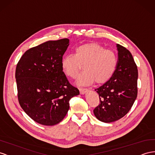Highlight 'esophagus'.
Returning a JSON list of instances; mask_svg holds the SVG:
<instances>
[{"label": "esophagus", "instance_id": "esophagus-1", "mask_svg": "<svg viewBox=\"0 0 155 155\" xmlns=\"http://www.w3.org/2000/svg\"><path fill=\"white\" fill-rule=\"evenodd\" d=\"M87 91H88V89H85V88H82V87L79 88V92H80V93L81 94H85L86 92H87Z\"/></svg>", "mask_w": 155, "mask_h": 155}]
</instances>
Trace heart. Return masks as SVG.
<instances>
[{"label":"heart","mask_w":155,"mask_h":155,"mask_svg":"<svg viewBox=\"0 0 155 155\" xmlns=\"http://www.w3.org/2000/svg\"><path fill=\"white\" fill-rule=\"evenodd\" d=\"M82 64L84 72L78 76V84L86 85L94 81L101 84L114 76L117 66V57L112 50L106 49L97 43L87 42L75 48L74 55H65L61 61L64 73L73 79L77 77Z\"/></svg>","instance_id":"obj_1"}]
</instances>
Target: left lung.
I'll return each instance as SVG.
<instances>
[{
    "mask_svg": "<svg viewBox=\"0 0 155 155\" xmlns=\"http://www.w3.org/2000/svg\"><path fill=\"white\" fill-rule=\"evenodd\" d=\"M118 51L117 66L110 80L95 91L100 104L94 110L99 120L111 123L126 115L134 103L137 95L138 72L136 64L128 50L117 44Z\"/></svg>",
    "mask_w": 155,
    "mask_h": 155,
    "instance_id": "obj_1",
    "label": "left lung"
}]
</instances>
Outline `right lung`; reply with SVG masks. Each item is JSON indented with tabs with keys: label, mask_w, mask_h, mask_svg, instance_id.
<instances>
[{
	"label": "right lung",
	"mask_w": 155,
	"mask_h": 155,
	"mask_svg": "<svg viewBox=\"0 0 155 155\" xmlns=\"http://www.w3.org/2000/svg\"><path fill=\"white\" fill-rule=\"evenodd\" d=\"M69 40L48 41L25 51L15 69L19 103L35 122L52 126L64 118L70 100L79 94L61 67Z\"/></svg>",
	"instance_id": "obj_1"
}]
</instances>
